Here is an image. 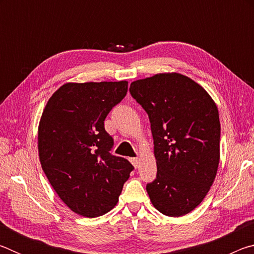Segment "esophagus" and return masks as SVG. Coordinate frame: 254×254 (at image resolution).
<instances>
[{"instance_id": "1", "label": "esophagus", "mask_w": 254, "mask_h": 254, "mask_svg": "<svg viewBox=\"0 0 254 254\" xmlns=\"http://www.w3.org/2000/svg\"><path fill=\"white\" fill-rule=\"evenodd\" d=\"M130 161H131L132 165L135 167V168L137 167V165H139V159H137V158H130Z\"/></svg>"}]
</instances>
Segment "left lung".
Masks as SVG:
<instances>
[{"label":"left lung","instance_id":"8db88e82","mask_svg":"<svg viewBox=\"0 0 254 254\" xmlns=\"http://www.w3.org/2000/svg\"><path fill=\"white\" fill-rule=\"evenodd\" d=\"M130 93L151 123L158 171L147 185L150 200L163 215L184 216L203 201L216 177L217 106L199 84L178 72L132 81Z\"/></svg>","mask_w":254,"mask_h":254}]
</instances>
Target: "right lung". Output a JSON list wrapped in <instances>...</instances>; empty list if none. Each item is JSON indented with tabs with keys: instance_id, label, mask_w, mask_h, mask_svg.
<instances>
[{
	"instance_id": "add662e5",
	"label": "right lung",
	"mask_w": 254,
	"mask_h": 254,
	"mask_svg": "<svg viewBox=\"0 0 254 254\" xmlns=\"http://www.w3.org/2000/svg\"><path fill=\"white\" fill-rule=\"evenodd\" d=\"M127 93V81L66 83L49 98L38 127L42 170L57 195L85 217L118 204L133 166L112 156L104 121Z\"/></svg>"
}]
</instances>
